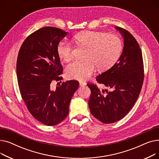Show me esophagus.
I'll use <instances>...</instances> for the list:
<instances>
[{
  "label": "esophagus",
  "mask_w": 159,
  "mask_h": 159,
  "mask_svg": "<svg viewBox=\"0 0 159 159\" xmlns=\"http://www.w3.org/2000/svg\"><path fill=\"white\" fill-rule=\"evenodd\" d=\"M79 85L80 87H83V86H85L86 85V83L85 82H82V81H80L79 82Z\"/></svg>",
  "instance_id": "1"
}]
</instances>
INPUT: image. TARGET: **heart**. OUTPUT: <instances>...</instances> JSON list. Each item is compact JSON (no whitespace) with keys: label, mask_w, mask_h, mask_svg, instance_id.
<instances>
[{"label":"heart","mask_w":159,"mask_h":159,"mask_svg":"<svg viewBox=\"0 0 159 159\" xmlns=\"http://www.w3.org/2000/svg\"><path fill=\"white\" fill-rule=\"evenodd\" d=\"M74 42L79 48L86 49L84 61H75L67 66L65 74L69 79L84 80L95 71L110 69L120 57L122 50L121 40L116 35L98 31H86L74 37ZM60 59L67 62L73 57V48L61 41L57 47Z\"/></svg>","instance_id":"b5f03b06"}]
</instances>
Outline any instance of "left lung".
I'll list each match as a JSON object with an SVG mask.
<instances>
[{"label":"left lung","instance_id":"1","mask_svg":"<svg viewBox=\"0 0 159 159\" xmlns=\"http://www.w3.org/2000/svg\"><path fill=\"white\" fill-rule=\"evenodd\" d=\"M115 29L124 38L122 53L117 62L96 79L112 90L101 91L96 85L87 84L91 90L90 111L105 124L119 121L128 114L137 101L144 80L143 55L138 43L127 30L117 26Z\"/></svg>","mask_w":159,"mask_h":159}]
</instances>
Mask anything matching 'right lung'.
<instances>
[{
  "mask_svg": "<svg viewBox=\"0 0 159 159\" xmlns=\"http://www.w3.org/2000/svg\"><path fill=\"white\" fill-rule=\"evenodd\" d=\"M68 33L54 27L40 28L24 40L18 54L16 77L22 98L33 117L47 126L66 118L79 86L77 80H68L55 91L50 89L52 80L62 79L57 47Z\"/></svg>",
  "mask_w": 159,
  "mask_h": 159,
  "instance_id": "obj_1",
  "label": "right lung"
}]
</instances>
